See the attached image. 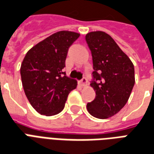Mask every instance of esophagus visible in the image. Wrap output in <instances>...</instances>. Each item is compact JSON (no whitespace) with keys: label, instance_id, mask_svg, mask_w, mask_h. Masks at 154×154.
<instances>
[{"label":"esophagus","instance_id":"esophagus-1","mask_svg":"<svg viewBox=\"0 0 154 154\" xmlns=\"http://www.w3.org/2000/svg\"><path fill=\"white\" fill-rule=\"evenodd\" d=\"M79 84H81V86L83 87L87 86V85H88V80H87V79L86 78L82 79L81 80L79 81Z\"/></svg>","mask_w":154,"mask_h":154}]
</instances>
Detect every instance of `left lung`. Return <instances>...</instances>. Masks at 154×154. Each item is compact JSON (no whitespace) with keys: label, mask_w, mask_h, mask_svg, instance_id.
<instances>
[{"label":"left lung","mask_w":154,"mask_h":154,"mask_svg":"<svg viewBox=\"0 0 154 154\" xmlns=\"http://www.w3.org/2000/svg\"><path fill=\"white\" fill-rule=\"evenodd\" d=\"M85 40L92 53L94 70L90 85L96 92L87 109L95 118L105 119L119 113L128 102L135 84L134 65L106 32H89Z\"/></svg>","instance_id":"obj_1"}]
</instances>
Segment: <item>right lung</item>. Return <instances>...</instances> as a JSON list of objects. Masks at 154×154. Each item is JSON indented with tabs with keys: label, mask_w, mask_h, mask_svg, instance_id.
<instances>
[{
	"label": "right lung",
	"mask_w": 154,
	"mask_h": 154,
	"mask_svg": "<svg viewBox=\"0 0 154 154\" xmlns=\"http://www.w3.org/2000/svg\"><path fill=\"white\" fill-rule=\"evenodd\" d=\"M80 34L61 31L51 35L26 53L20 68L24 92L40 114H59L77 81L62 72L68 48Z\"/></svg>",
	"instance_id": "right-lung-1"
}]
</instances>
